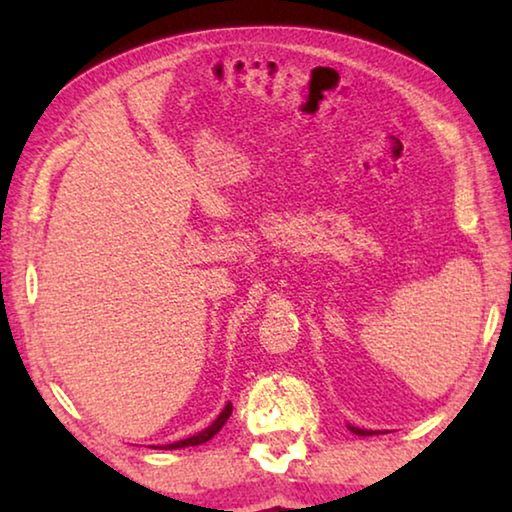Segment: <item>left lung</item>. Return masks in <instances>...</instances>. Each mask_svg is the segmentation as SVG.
<instances>
[{
  "instance_id": "left-lung-1",
  "label": "left lung",
  "mask_w": 512,
  "mask_h": 512,
  "mask_svg": "<svg viewBox=\"0 0 512 512\" xmlns=\"http://www.w3.org/2000/svg\"><path fill=\"white\" fill-rule=\"evenodd\" d=\"M352 433H357V436H372V431L368 429H357V427H350Z\"/></svg>"
}]
</instances>
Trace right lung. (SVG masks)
Wrapping results in <instances>:
<instances>
[{"label": "right lung", "mask_w": 512, "mask_h": 512, "mask_svg": "<svg viewBox=\"0 0 512 512\" xmlns=\"http://www.w3.org/2000/svg\"><path fill=\"white\" fill-rule=\"evenodd\" d=\"M232 415V404L228 402L225 404V409L221 411V415L219 418H216L210 427H207L205 431H201V433H196V436H192V438H185V440H178V443H171V445H164V447H160V449H180V447H194V445H203V443H207V440L210 438H214L216 433L221 431V427L225 422H228V418Z\"/></svg>", "instance_id": "1"}]
</instances>
